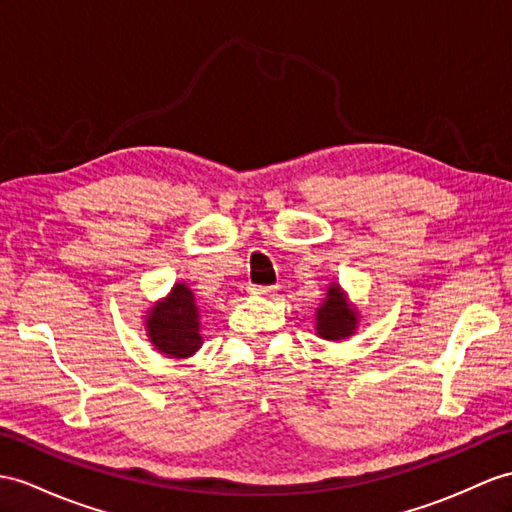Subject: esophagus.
Listing matches in <instances>:
<instances>
[{"label":"esophagus","mask_w":512,"mask_h":512,"mask_svg":"<svg viewBox=\"0 0 512 512\" xmlns=\"http://www.w3.org/2000/svg\"><path fill=\"white\" fill-rule=\"evenodd\" d=\"M252 293H256V295H276L278 286H252Z\"/></svg>","instance_id":"34e87169"}]
</instances>
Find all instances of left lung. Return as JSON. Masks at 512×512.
<instances>
[{"label": "left lung", "instance_id": "1", "mask_svg": "<svg viewBox=\"0 0 512 512\" xmlns=\"http://www.w3.org/2000/svg\"><path fill=\"white\" fill-rule=\"evenodd\" d=\"M356 328V313L347 306L345 295L339 284H330L328 297L323 299L321 308H317V334L323 339L339 341L350 336Z\"/></svg>", "mask_w": 512, "mask_h": 512}]
</instances>
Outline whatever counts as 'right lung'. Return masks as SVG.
<instances>
[{
  "label": "right lung",
  "instance_id": "1",
  "mask_svg": "<svg viewBox=\"0 0 512 512\" xmlns=\"http://www.w3.org/2000/svg\"><path fill=\"white\" fill-rule=\"evenodd\" d=\"M147 334L156 350L169 356H191L202 345L199 336V308L186 284H176L165 302L152 308Z\"/></svg>",
  "mask_w": 512,
  "mask_h": 512
}]
</instances>
